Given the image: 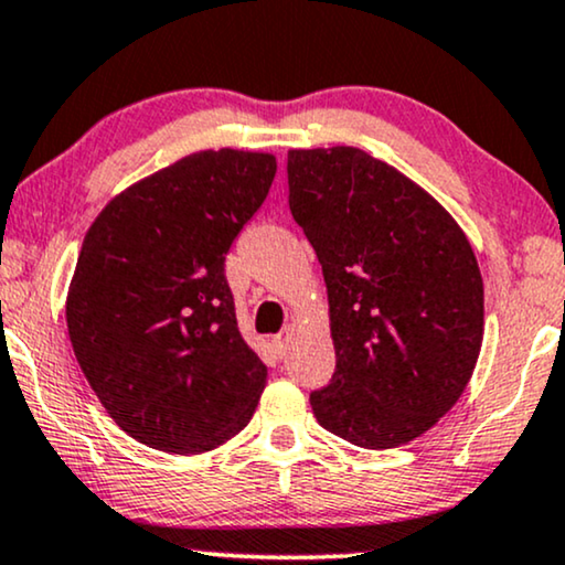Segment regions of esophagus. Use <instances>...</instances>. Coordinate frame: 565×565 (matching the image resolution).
Segmentation results:
<instances>
[{
    "mask_svg": "<svg viewBox=\"0 0 565 565\" xmlns=\"http://www.w3.org/2000/svg\"><path fill=\"white\" fill-rule=\"evenodd\" d=\"M290 334H292V327H285L280 334H275L273 337V345H275V350L277 353H285V350H288V342H290Z\"/></svg>",
    "mask_w": 565,
    "mask_h": 565,
    "instance_id": "34e87169",
    "label": "esophagus"
}]
</instances>
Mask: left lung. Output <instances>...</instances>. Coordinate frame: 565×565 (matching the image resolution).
<instances>
[{
    "mask_svg": "<svg viewBox=\"0 0 565 565\" xmlns=\"http://www.w3.org/2000/svg\"><path fill=\"white\" fill-rule=\"evenodd\" d=\"M292 220L319 256L337 365L319 426L394 449L457 405L482 345V277L465 231L358 148L288 152Z\"/></svg>",
    "mask_w": 565,
    "mask_h": 565,
    "instance_id": "left-lung-1",
    "label": "left lung"
}]
</instances>
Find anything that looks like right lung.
Masks as SVG:
<instances>
[{"instance_id":"right-lung-1","label":"right lung","mask_w":565,"mask_h":565,"mask_svg":"<svg viewBox=\"0 0 565 565\" xmlns=\"http://www.w3.org/2000/svg\"><path fill=\"white\" fill-rule=\"evenodd\" d=\"M269 152L202 150L95 217L67 296L95 397L150 449L202 454L252 420L267 365L238 332L225 254L267 200Z\"/></svg>"}]
</instances>
